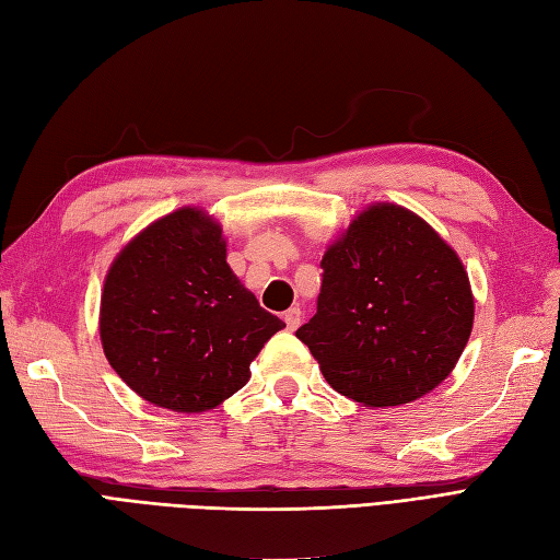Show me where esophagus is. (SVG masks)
Returning a JSON list of instances; mask_svg holds the SVG:
<instances>
[{"label": "esophagus", "mask_w": 560, "mask_h": 560, "mask_svg": "<svg viewBox=\"0 0 560 560\" xmlns=\"http://www.w3.org/2000/svg\"><path fill=\"white\" fill-rule=\"evenodd\" d=\"M284 323H288V330H296V327L302 325V311H299L296 306L290 308L288 313H284Z\"/></svg>", "instance_id": "obj_1"}]
</instances>
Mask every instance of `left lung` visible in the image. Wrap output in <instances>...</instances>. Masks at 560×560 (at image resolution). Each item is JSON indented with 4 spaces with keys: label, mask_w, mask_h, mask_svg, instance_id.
Instances as JSON below:
<instances>
[{
    "label": "left lung",
    "mask_w": 560,
    "mask_h": 560,
    "mask_svg": "<svg viewBox=\"0 0 560 560\" xmlns=\"http://www.w3.org/2000/svg\"><path fill=\"white\" fill-rule=\"evenodd\" d=\"M318 311L296 337L327 385L363 406L420 399L468 345L475 302L458 254L397 203H373L327 247Z\"/></svg>",
    "instance_id": "1"
}]
</instances>
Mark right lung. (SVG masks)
I'll return each instance as SVG.
<instances>
[{
    "label": "right lung",
    "mask_w": 560,
    "mask_h": 560,
    "mask_svg": "<svg viewBox=\"0 0 560 560\" xmlns=\"http://www.w3.org/2000/svg\"><path fill=\"white\" fill-rule=\"evenodd\" d=\"M282 327L230 270L223 228L199 209L159 218L106 272V359L135 394L168 411L201 413L233 397Z\"/></svg>",
    "instance_id": "1"
}]
</instances>
